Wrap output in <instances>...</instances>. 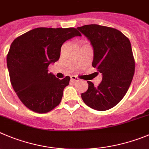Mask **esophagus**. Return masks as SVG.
<instances>
[{
	"label": "esophagus",
	"mask_w": 149,
	"mask_h": 149,
	"mask_svg": "<svg viewBox=\"0 0 149 149\" xmlns=\"http://www.w3.org/2000/svg\"><path fill=\"white\" fill-rule=\"evenodd\" d=\"M71 80H72L73 82H77L79 80V78L77 77H76V76L72 75L71 76Z\"/></svg>",
	"instance_id": "1"
}]
</instances>
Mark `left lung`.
Here are the masks:
<instances>
[{
  "label": "left lung",
  "mask_w": 149,
  "mask_h": 149,
  "mask_svg": "<svg viewBox=\"0 0 149 149\" xmlns=\"http://www.w3.org/2000/svg\"><path fill=\"white\" fill-rule=\"evenodd\" d=\"M77 29L91 43L92 66L103 77L97 87L87 81L88 90L81 97L91 109L106 111L123 98L133 79L135 62L131 43L120 31L111 27L90 24Z\"/></svg>",
  "instance_id": "obj_1"
}]
</instances>
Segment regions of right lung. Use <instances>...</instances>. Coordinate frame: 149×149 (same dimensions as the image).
I'll return each instance as SVG.
<instances>
[{"mask_svg":"<svg viewBox=\"0 0 149 149\" xmlns=\"http://www.w3.org/2000/svg\"><path fill=\"white\" fill-rule=\"evenodd\" d=\"M81 36L74 28L39 27L15 39L6 57L11 84L30 110L46 113L61 103L70 77L57 78L48 66L60 58L66 40Z\"/></svg>","mask_w":149,"mask_h":149,"instance_id":"add662e5","label":"right lung"}]
</instances>
